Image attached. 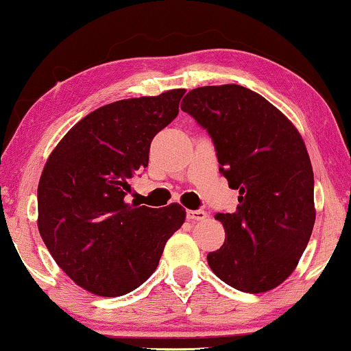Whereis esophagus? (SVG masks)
Instances as JSON below:
<instances>
[{
  "mask_svg": "<svg viewBox=\"0 0 351 351\" xmlns=\"http://www.w3.org/2000/svg\"><path fill=\"white\" fill-rule=\"evenodd\" d=\"M208 217V213L202 209H196V210H186V219L188 221H204Z\"/></svg>",
  "mask_w": 351,
  "mask_h": 351,
  "instance_id": "obj_1",
  "label": "esophagus"
}]
</instances>
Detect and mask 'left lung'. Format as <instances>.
Here are the masks:
<instances>
[{
    "mask_svg": "<svg viewBox=\"0 0 351 351\" xmlns=\"http://www.w3.org/2000/svg\"><path fill=\"white\" fill-rule=\"evenodd\" d=\"M216 147L219 171L239 191L210 269L232 288L258 294L280 286L309 243L315 222L314 173L301 134L258 93L240 84L201 86L181 103Z\"/></svg>",
    "mask_w": 351,
    "mask_h": 351,
    "instance_id": "8db88e82",
    "label": "left lung"
}]
</instances>
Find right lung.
I'll list each match as a JSON object with an SVG mask.
<instances>
[{
    "label": "right lung",
    "instance_id": "add662e5",
    "mask_svg": "<svg viewBox=\"0 0 351 351\" xmlns=\"http://www.w3.org/2000/svg\"><path fill=\"white\" fill-rule=\"evenodd\" d=\"M184 90L121 99L83 117L58 142L37 188L40 237L80 288L128 294L158 267L186 210L124 201L135 173L149 167L152 138L178 116Z\"/></svg>",
    "mask_w": 351,
    "mask_h": 351
}]
</instances>
